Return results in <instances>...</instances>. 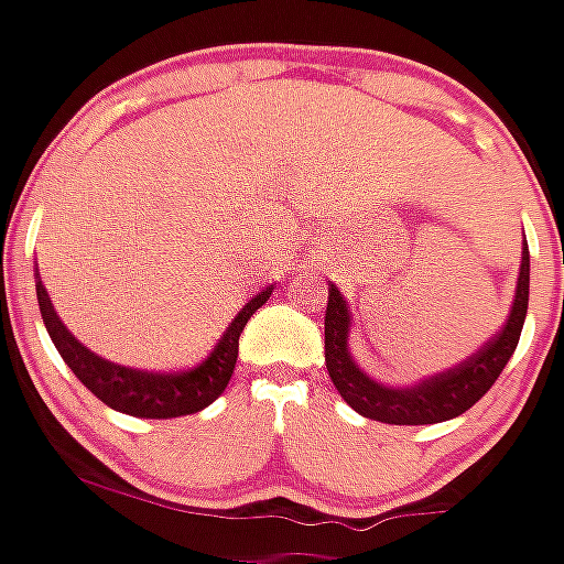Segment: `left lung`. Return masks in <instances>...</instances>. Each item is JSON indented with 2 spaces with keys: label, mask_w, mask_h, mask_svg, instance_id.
<instances>
[{
  "label": "left lung",
  "mask_w": 564,
  "mask_h": 564,
  "mask_svg": "<svg viewBox=\"0 0 564 564\" xmlns=\"http://www.w3.org/2000/svg\"><path fill=\"white\" fill-rule=\"evenodd\" d=\"M327 297V314H324V362H327L329 379H333L335 390L340 392L346 403L355 409L357 414L368 420H379V423L390 425H431L445 423V420L458 417L466 409L475 406L508 360L513 357L516 346H519L521 327L527 318L529 305V248L527 237L521 242V270L519 281H516V300L510 308L508 322L494 335L477 355L464 360L456 368L436 373V377L423 379L409 388H390V384L377 382L368 377L357 360L351 357L349 349V333H351V311L344 294L338 292L333 281Z\"/></svg>",
  "instance_id": "left-lung-1"
}]
</instances>
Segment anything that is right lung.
Segmentation results:
<instances>
[{"label":"right lung","instance_id":"add662e5","mask_svg":"<svg viewBox=\"0 0 564 564\" xmlns=\"http://www.w3.org/2000/svg\"><path fill=\"white\" fill-rule=\"evenodd\" d=\"M35 289H37V305L40 316H43L45 329H48L51 340H54L56 351L62 360L67 362L78 382L89 392L100 398L106 406L117 409L122 414H133V417L147 420H169L182 417V414L202 412L204 406L215 401L220 392L229 384L231 373H235L237 349H240V333L246 329L248 318L270 300L272 286L261 289L253 300L242 305V311L231 318L226 333L215 344V349L198 362L196 368L187 371H141V368L117 366V362L106 360V357L95 355L89 346H84L70 329L65 327L59 314L54 311L48 292H45L40 272H35Z\"/></svg>","mask_w":564,"mask_h":564}]
</instances>
